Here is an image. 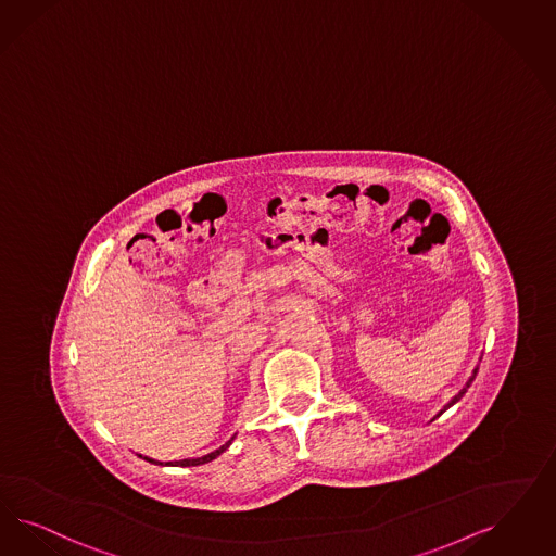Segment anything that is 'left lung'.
I'll return each instance as SVG.
<instances>
[{"mask_svg": "<svg viewBox=\"0 0 556 556\" xmlns=\"http://www.w3.org/2000/svg\"><path fill=\"white\" fill-rule=\"evenodd\" d=\"M477 371H479V369H475V374H472V376H470V380H468V382H466V386H464V388H462V390H459L458 394H456V396H454V399H452V401H450V403L445 404V406H443V410H441V413H445V410H447V408H450V406H452V404H456L458 403L459 399H462V396H464V394H466V390H468V388H470V383H472V380H475V378H477ZM440 413V415H441ZM440 415H438V417H440Z\"/></svg>", "mask_w": 556, "mask_h": 556, "instance_id": "1", "label": "left lung"}]
</instances>
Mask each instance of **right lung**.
I'll list each match as a JSON object with an SVG mask.
<instances>
[{
  "mask_svg": "<svg viewBox=\"0 0 556 556\" xmlns=\"http://www.w3.org/2000/svg\"><path fill=\"white\" fill-rule=\"evenodd\" d=\"M233 440V438H231ZM231 440L226 443V445H222L219 450H215V452H211L207 456H203V458H192V459H176V462H168L170 466H201V464H207L211 459L217 458L219 454H224L228 447H230ZM148 459V462H153V464H162V462H155L152 458H143Z\"/></svg>",
  "mask_w": 556,
  "mask_h": 556,
  "instance_id": "obj_1",
  "label": "right lung"
}]
</instances>
